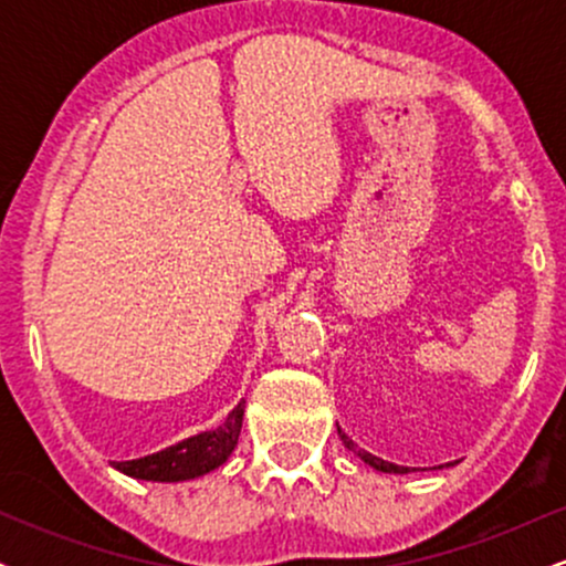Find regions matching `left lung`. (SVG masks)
Instances as JSON below:
<instances>
[{"label":"left lung","mask_w":566,"mask_h":566,"mask_svg":"<svg viewBox=\"0 0 566 566\" xmlns=\"http://www.w3.org/2000/svg\"><path fill=\"white\" fill-rule=\"evenodd\" d=\"M337 437H340V441H343V444L348 447L350 452H354V454H359V458L365 460V463L369 465V469H375V471H382V473H409L407 465H396V463H388V460H382V458H375L373 452H367V450H359V447H356L354 441H350V439L346 437V433L340 431V428H337Z\"/></svg>","instance_id":"8db88e82"}]
</instances>
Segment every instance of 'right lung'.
I'll return each instance as SVG.
<instances>
[{"label": "right lung", "instance_id": "obj_1", "mask_svg": "<svg viewBox=\"0 0 566 566\" xmlns=\"http://www.w3.org/2000/svg\"><path fill=\"white\" fill-rule=\"evenodd\" d=\"M242 420L244 399L231 409L226 423L218 426L216 431H201L197 437H188L178 444L167 447V450L146 454V458L122 460V463H114V469L133 479H143V482H188V479H199L205 473L220 469L231 458V452L237 450Z\"/></svg>", "mask_w": 566, "mask_h": 566}]
</instances>
